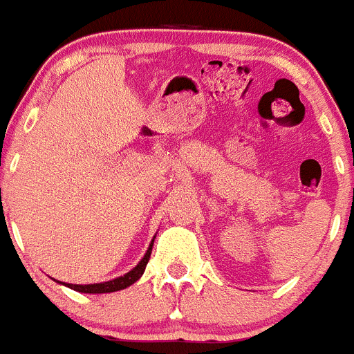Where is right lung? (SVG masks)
I'll use <instances>...</instances> for the list:
<instances>
[{
	"mask_svg": "<svg viewBox=\"0 0 354 354\" xmlns=\"http://www.w3.org/2000/svg\"><path fill=\"white\" fill-rule=\"evenodd\" d=\"M156 237V236H155ZM155 237L151 239V244H149L148 251L142 257V260L136 265L132 270H129L127 274L120 275L117 279H111V281L106 282H97V284H66V282H58V284L65 286V288L73 289L77 292H86V295H104V292H115V291H122V289H127L129 286H132L134 282H138L141 279V275L145 274L146 265H148L149 257H151V250H153V243H155Z\"/></svg>",
	"mask_w": 354,
	"mask_h": 354,
	"instance_id": "add662e5",
	"label": "right lung"
}]
</instances>
